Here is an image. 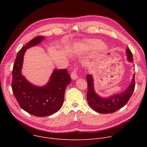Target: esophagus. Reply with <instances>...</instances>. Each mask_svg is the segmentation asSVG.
<instances>
[{"instance_id": "34e87169", "label": "esophagus", "mask_w": 147, "mask_h": 147, "mask_svg": "<svg viewBox=\"0 0 147 147\" xmlns=\"http://www.w3.org/2000/svg\"><path fill=\"white\" fill-rule=\"evenodd\" d=\"M77 69L76 68L71 74V78L73 80H76L78 78V75H77Z\"/></svg>"}]
</instances>
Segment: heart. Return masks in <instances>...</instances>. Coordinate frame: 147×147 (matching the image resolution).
<instances>
[{"mask_svg": "<svg viewBox=\"0 0 147 147\" xmlns=\"http://www.w3.org/2000/svg\"><path fill=\"white\" fill-rule=\"evenodd\" d=\"M92 47H94L96 49H101L103 47V44L101 42H98L94 44Z\"/></svg>", "mask_w": 147, "mask_h": 147, "instance_id": "1", "label": "heart"}]
</instances>
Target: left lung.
I'll use <instances>...</instances> for the list:
<instances>
[{
  "instance_id": "1",
  "label": "left lung",
  "mask_w": 147,
  "mask_h": 147,
  "mask_svg": "<svg viewBox=\"0 0 147 147\" xmlns=\"http://www.w3.org/2000/svg\"><path fill=\"white\" fill-rule=\"evenodd\" d=\"M125 52L128 61L133 62V55L130 49L127 48ZM134 76L135 74L133 76L129 86L124 91L110 96L108 98H103L98 95L94 90V82L92 75H87L86 78L88 82L87 100L89 106L94 111L100 113H113L123 108L127 103L134 91Z\"/></svg>"
}]
</instances>
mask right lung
I'll list each match as a JSON object with an SVG mask.
<instances>
[{
  "mask_svg": "<svg viewBox=\"0 0 147 147\" xmlns=\"http://www.w3.org/2000/svg\"><path fill=\"white\" fill-rule=\"evenodd\" d=\"M38 36L30 40L18 52L12 71L11 87L20 107L28 113L39 117L50 116L60 110L64 101L66 87L71 82L66 69H55L44 86H35L22 75L24 55L26 50L44 39Z\"/></svg>",
  "mask_w": 147,
  "mask_h": 147,
  "instance_id": "obj_1",
  "label": "right lung"
}]
</instances>
